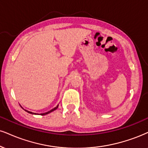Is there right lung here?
<instances>
[{
    "instance_id": "right-lung-1",
    "label": "right lung",
    "mask_w": 148,
    "mask_h": 148,
    "mask_svg": "<svg viewBox=\"0 0 148 148\" xmlns=\"http://www.w3.org/2000/svg\"><path fill=\"white\" fill-rule=\"evenodd\" d=\"M58 108V105L57 106H56V107H55L54 108H53L52 110H49V111H48V112H45V113H42V114H41V115H45V114H49V113L51 112H53V111H54L55 110H56V109H57ZM25 110L26 111V112H27L30 113V114H36V113H34V112H30V111H28V110Z\"/></svg>"
}]
</instances>
